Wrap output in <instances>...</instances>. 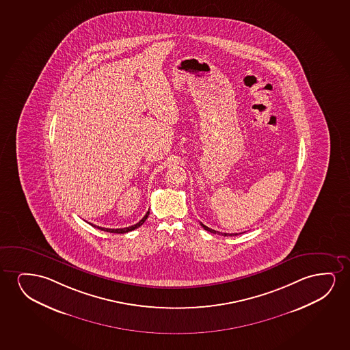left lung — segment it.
<instances>
[{"label":"left lung","instance_id":"obj_1","mask_svg":"<svg viewBox=\"0 0 350 350\" xmlns=\"http://www.w3.org/2000/svg\"><path fill=\"white\" fill-rule=\"evenodd\" d=\"M201 226L204 228V230H208V232H211V233H214V234L224 235V237H232V235H237V233H222V232H217L215 230H211L209 227H206V225H203L201 222Z\"/></svg>","mask_w":350,"mask_h":350}]
</instances>
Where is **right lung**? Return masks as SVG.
<instances>
[{"mask_svg":"<svg viewBox=\"0 0 350 350\" xmlns=\"http://www.w3.org/2000/svg\"><path fill=\"white\" fill-rule=\"evenodd\" d=\"M149 211H147V214L141 219V220L137 222V224H135V225L130 226V227H125V228H104V227H99V226L92 225L93 227H96L98 230H105V232H109V233H117V234H123V233H128V232H131V230H136V228H139V226L144 225V221L147 220V217H148Z\"/></svg>","mask_w":350,"mask_h":350,"instance_id":"obj_1","label":"right lung"}]
</instances>
